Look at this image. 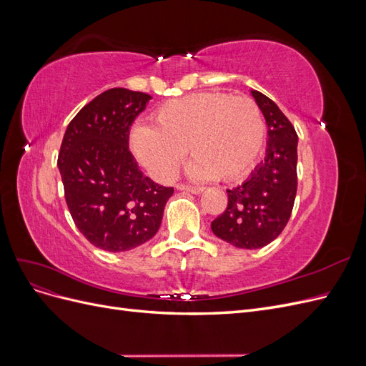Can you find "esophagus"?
I'll return each instance as SVG.
<instances>
[{
  "instance_id": "esophagus-1",
  "label": "esophagus",
  "mask_w": 366,
  "mask_h": 366,
  "mask_svg": "<svg viewBox=\"0 0 366 366\" xmlns=\"http://www.w3.org/2000/svg\"><path fill=\"white\" fill-rule=\"evenodd\" d=\"M177 189H179V191H186V192H191V194H195V195L202 194V192L204 191L203 187H198V186H187V184H179V186H177Z\"/></svg>"
}]
</instances>
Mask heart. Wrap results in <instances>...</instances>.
I'll return each mask as SVG.
<instances>
[{"instance_id": "heart-1", "label": "heart", "mask_w": 366, "mask_h": 366, "mask_svg": "<svg viewBox=\"0 0 366 366\" xmlns=\"http://www.w3.org/2000/svg\"><path fill=\"white\" fill-rule=\"evenodd\" d=\"M129 142L139 162L160 180L172 179L189 149L194 177L232 182L259 160L265 122L249 97L200 93L163 104L154 128L136 127Z\"/></svg>"}]
</instances>
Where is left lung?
I'll list each match as a JSON object with an SVG mask.
<instances>
[{
    "label": "left lung",
    "instance_id": "left-lung-1",
    "mask_svg": "<svg viewBox=\"0 0 366 366\" xmlns=\"http://www.w3.org/2000/svg\"><path fill=\"white\" fill-rule=\"evenodd\" d=\"M267 124L264 160L241 186L227 189L229 203L210 224L214 235L238 249H261L289 223L297 189V134L272 99L250 90Z\"/></svg>",
    "mask_w": 366,
    "mask_h": 366
}]
</instances>
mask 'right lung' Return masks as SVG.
<instances>
[{
    "instance_id": "1",
    "label": "right lung",
    "mask_w": 366,
    "mask_h": 366,
    "mask_svg": "<svg viewBox=\"0 0 366 366\" xmlns=\"http://www.w3.org/2000/svg\"><path fill=\"white\" fill-rule=\"evenodd\" d=\"M151 99L112 88L74 116L62 139L58 168L65 202L81 234L105 252L149 241L174 192L143 175L128 148L131 124Z\"/></svg>"
}]
</instances>
